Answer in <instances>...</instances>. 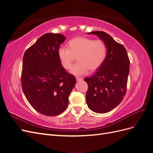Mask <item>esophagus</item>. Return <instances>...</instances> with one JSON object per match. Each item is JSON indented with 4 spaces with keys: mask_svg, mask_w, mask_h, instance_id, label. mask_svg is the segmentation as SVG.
Listing matches in <instances>:
<instances>
[{
    "mask_svg": "<svg viewBox=\"0 0 153 153\" xmlns=\"http://www.w3.org/2000/svg\"><path fill=\"white\" fill-rule=\"evenodd\" d=\"M76 81L79 82V81H82V80H83V78H78V77H76Z\"/></svg>",
    "mask_w": 153,
    "mask_h": 153,
    "instance_id": "1",
    "label": "esophagus"
}]
</instances>
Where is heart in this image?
<instances>
[{
	"label": "heart",
	"instance_id": "b5f03b06",
	"mask_svg": "<svg viewBox=\"0 0 153 153\" xmlns=\"http://www.w3.org/2000/svg\"><path fill=\"white\" fill-rule=\"evenodd\" d=\"M68 48H60L58 57L62 66L66 69H71L77 57L79 62L71 73L74 75L82 76L90 71L98 69L104 62L106 56V47L102 40L84 36L75 37L69 41Z\"/></svg>",
	"mask_w": 153,
	"mask_h": 153
}]
</instances>
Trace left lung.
<instances>
[{
  "label": "left lung",
  "instance_id": "1",
  "mask_svg": "<svg viewBox=\"0 0 153 153\" xmlns=\"http://www.w3.org/2000/svg\"><path fill=\"white\" fill-rule=\"evenodd\" d=\"M95 34L103 40L107 52L104 62L94 75L86 77L88 84L86 101L92 111L98 114L108 112L121 102L126 92L129 59L124 47L103 31L87 33Z\"/></svg>",
  "mask_w": 153,
  "mask_h": 153
}]
</instances>
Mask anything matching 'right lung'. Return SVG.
Wrapping results in <instances>:
<instances>
[{"label":"right lung","instance_id":"right-lung-1","mask_svg":"<svg viewBox=\"0 0 153 153\" xmlns=\"http://www.w3.org/2000/svg\"><path fill=\"white\" fill-rule=\"evenodd\" d=\"M61 34L47 33L27 49L23 57V92L36 111L55 116L66 110L76 78L63 68L58 50L65 41Z\"/></svg>","mask_w":153,"mask_h":153}]
</instances>
